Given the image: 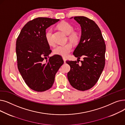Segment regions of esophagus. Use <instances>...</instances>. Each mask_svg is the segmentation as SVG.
<instances>
[{
	"mask_svg": "<svg viewBox=\"0 0 125 125\" xmlns=\"http://www.w3.org/2000/svg\"><path fill=\"white\" fill-rule=\"evenodd\" d=\"M63 61H64V63H66V58H64V57H63Z\"/></svg>",
	"mask_w": 125,
	"mask_h": 125,
	"instance_id": "34e87169",
	"label": "esophagus"
}]
</instances>
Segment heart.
I'll use <instances>...</instances> for the list:
<instances>
[{
    "mask_svg": "<svg viewBox=\"0 0 125 125\" xmlns=\"http://www.w3.org/2000/svg\"><path fill=\"white\" fill-rule=\"evenodd\" d=\"M58 29L63 32L65 34L68 35V39L73 43H76L80 39L79 34L77 32H73V27L70 24L66 22H62L57 26ZM52 30L51 29L46 31L45 38L47 43L50 45L54 44L52 38ZM73 50V45L70 43L63 45H57L54 50V53L56 55L61 56L63 57H67Z\"/></svg>",
    "mask_w": 125,
    "mask_h": 125,
    "instance_id": "obj_1",
    "label": "heart"
}]
</instances>
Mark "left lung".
<instances>
[{
	"label": "left lung",
	"instance_id": "obj_1",
	"mask_svg": "<svg viewBox=\"0 0 125 125\" xmlns=\"http://www.w3.org/2000/svg\"><path fill=\"white\" fill-rule=\"evenodd\" d=\"M80 24V41L73 52L77 58L83 57L79 64L76 61H67L70 66L67 73L68 80L74 88L85 91L96 83L105 66L106 45L101 31L94 21L83 16L71 17Z\"/></svg>",
	"mask_w": 125,
	"mask_h": 125
}]
</instances>
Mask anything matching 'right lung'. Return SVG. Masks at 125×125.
<instances>
[{"label":"right lung","instance_id":"add662e5","mask_svg":"<svg viewBox=\"0 0 125 125\" xmlns=\"http://www.w3.org/2000/svg\"><path fill=\"white\" fill-rule=\"evenodd\" d=\"M59 20L42 17L34 19L24 26L17 38L18 68L25 83L34 91L43 92L50 89L56 73L64 63L59 55L47 59L52 51L45 38L46 29Z\"/></svg>","mask_w":125,"mask_h":125}]
</instances>
